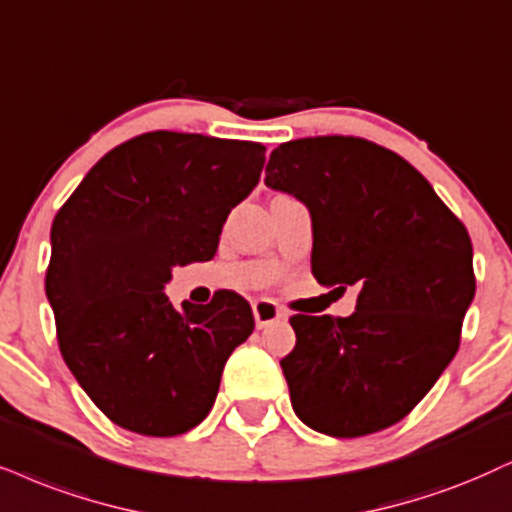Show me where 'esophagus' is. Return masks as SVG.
<instances>
[{"label":"esophagus","instance_id":"1","mask_svg":"<svg viewBox=\"0 0 512 512\" xmlns=\"http://www.w3.org/2000/svg\"><path fill=\"white\" fill-rule=\"evenodd\" d=\"M252 314H255L257 328H267L276 321H286V312L274 300H257L252 302Z\"/></svg>","mask_w":512,"mask_h":512}]
</instances>
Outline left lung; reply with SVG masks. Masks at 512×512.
I'll return each mask as SVG.
<instances>
[{"label": "left lung", "instance_id": "1", "mask_svg": "<svg viewBox=\"0 0 512 512\" xmlns=\"http://www.w3.org/2000/svg\"><path fill=\"white\" fill-rule=\"evenodd\" d=\"M264 184L312 212V274L357 286L352 316L295 314L281 359L297 418L331 437H364L409 416L461 345L475 297L461 219L401 155L359 137L274 148Z\"/></svg>", "mask_w": 512, "mask_h": 512}]
</instances>
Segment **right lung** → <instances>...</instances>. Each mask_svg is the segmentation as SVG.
I'll list each match as a JSON object with an SVG mask.
<instances>
[{
    "label": "right lung",
    "mask_w": 512,
    "mask_h": 512,
    "mask_svg": "<svg viewBox=\"0 0 512 512\" xmlns=\"http://www.w3.org/2000/svg\"><path fill=\"white\" fill-rule=\"evenodd\" d=\"M264 148L184 132L115 146L51 224L44 288L58 349L82 390L120 428L184 435L215 404L226 359L255 328L250 304L219 290L174 309L172 267L208 262L260 181Z\"/></svg>",
    "instance_id": "obj_1"
}]
</instances>
